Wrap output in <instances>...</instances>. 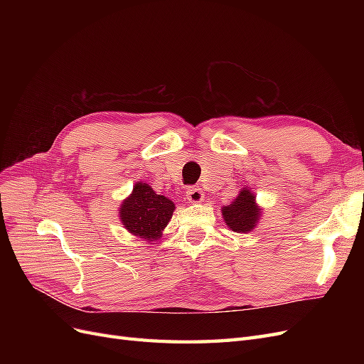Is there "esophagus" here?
<instances>
[{
  "instance_id": "34e87169",
  "label": "esophagus",
  "mask_w": 364,
  "mask_h": 364,
  "mask_svg": "<svg viewBox=\"0 0 364 364\" xmlns=\"http://www.w3.org/2000/svg\"><path fill=\"white\" fill-rule=\"evenodd\" d=\"M186 199H188L191 203H200L203 200V191L199 188V186H190L188 190H186Z\"/></svg>"
}]
</instances>
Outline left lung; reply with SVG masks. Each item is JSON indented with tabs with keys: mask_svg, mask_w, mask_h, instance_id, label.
Segmentation results:
<instances>
[{
	"mask_svg": "<svg viewBox=\"0 0 364 364\" xmlns=\"http://www.w3.org/2000/svg\"><path fill=\"white\" fill-rule=\"evenodd\" d=\"M222 215L230 230L238 234H249L259 223L262 209L257 203V196L245 185L235 199L222 208Z\"/></svg>",
	"mask_w": 364,
	"mask_h": 364,
	"instance_id": "left-lung-1",
	"label": "left lung"
}]
</instances>
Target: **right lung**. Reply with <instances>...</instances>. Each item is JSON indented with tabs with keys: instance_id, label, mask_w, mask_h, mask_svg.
<instances>
[{
	"instance_id": "obj_1",
	"label": "right lung",
	"mask_w": 364,
	"mask_h": 364,
	"mask_svg": "<svg viewBox=\"0 0 364 364\" xmlns=\"http://www.w3.org/2000/svg\"><path fill=\"white\" fill-rule=\"evenodd\" d=\"M174 209L176 205L168 197L156 194L146 182H136L132 193L121 202L118 215L129 234L153 245V241L162 237Z\"/></svg>"
}]
</instances>
